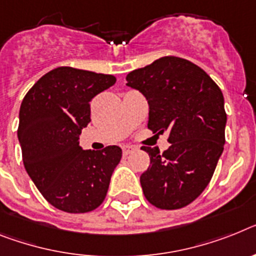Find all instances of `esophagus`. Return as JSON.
Wrapping results in <instances>:
<instances>
[{"instance_id": "34e87169", "label": "esophagus", "mask_w": 256, "mask_h": 256, "mask_svg": "<svg viewBox=\"0 0 256 256\" xmlns=\"http://www.w3.org/2000/svg\"><path fill=\"white\" fill-rule=\"evenodd\" d=\"M134 151H135L134 146H128V144L122 146V154H124V156H128V154H130L132 152H134Z\"/></svg>"}]
</instances>
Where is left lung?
<instances>
[{
    "label": "left lung",
    "instance_id": "obj_1",
    "mask_svg": "<svg viewBox=\"0 0 256 256\" xmlns=\"http://www.w3.org/2000/svg\"><path fill=\"white\" fill-rule=\"evenodd\" d=\"M126 80L147 98L148 128L169 132L162 154L142 147L151 160L140 176L143 194L160 210L186 207L207 188L224 151L222 92L203 68L174 56L128 72Z\"/></svg>",
    "mask_w": 256,
    "mask_h": 256
}]
</instances>
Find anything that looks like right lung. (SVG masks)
Segmentation results:
<instances>
[{
  "label": "right lung",
  "instance_id": "add662e5",
  "mask_svg": "<svg viewBox=\"0 0 256 256\" xmlns=\"http://www.w3.org/2000/svg\"><path fill=\"white\" fill-rule=\"evenodd\" d=\"M114 83L113 75L61 66L23 98L18 126L23 164L42 196L61 211L91 212L106 196L122 150L84 151L79 135L91 122L92 98Z\"/></svg>",
  "mask_w": 256,
  "mask_h": 256
}]
</instances>
